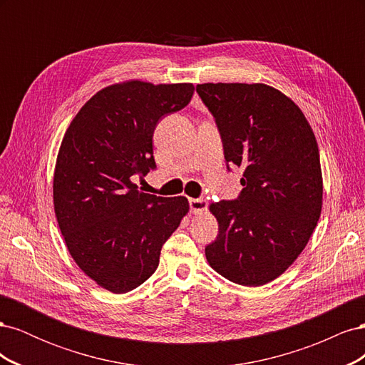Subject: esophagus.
<instances>
[{"label":"esophagus","mask_w":365,"mask_h":365,"mask_svg":"<svg viewBox=\"0 0 365 365\" xmlns=\"http://www.w3.org/2000/svg\"><path fill=\"white\" fill-rule=\"evenodd\" d=\"M208 205V201L205 196H201V197H190L189 200V207H190V212L192 213H201L204 212V210L207 208Z\"/></svg>","instance_id":"esophagus-1"}]
</instances>
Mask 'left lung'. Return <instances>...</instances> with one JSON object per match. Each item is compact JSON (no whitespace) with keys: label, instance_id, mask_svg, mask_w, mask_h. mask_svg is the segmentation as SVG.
Here are the masks:
<instances>
[{"label":"left lung","instance_id":"1","mask_svg":"<svg viewBox=\"0 0 365 365\" xmlns=\"http://www.w3.org/2000/svg\"><path fill=\"white\" fill-rule=\"evenodd\" d=\"M196 93L216 121L227 169H244L236 200L210 205L219 235L205 257L230 282L262 286L300 256L322 213L315 135L300 108L268 85L202 83Z\"/></svg>","mask_w":365,"mask_h":365}]
</instances>
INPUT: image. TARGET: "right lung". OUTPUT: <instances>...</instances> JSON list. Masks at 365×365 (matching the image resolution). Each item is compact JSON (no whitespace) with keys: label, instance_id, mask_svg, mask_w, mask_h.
I'll list each match as a JSON object with an SVG mask.
<instances>
[{"label":"right lung","instance_id":"obj_1","mask_svg":"<svg viewBox=\"0 0 365 365\" xmlns=\"http://www.w3.org/2000/svg\"><path fill=\"white\" fill-rule=\"evenodd\" d=\"M193 93L192 83L108 86L65 132L54 169V213L74 262L108 291L125 294L146 282L189 212L184 196L140 193L132 181L157 169L153 132Z\"/></svg>","mask_w":365,"mask_h":365}]
</instances>
